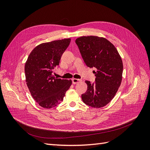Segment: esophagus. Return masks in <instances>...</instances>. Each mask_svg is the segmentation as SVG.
I'll use <instances>...</instances> for the list:
<instances>
[{
  "label": "esophagus",
  "mask_w": 150,
  "mask_h": 150,
  "mask_svg": "<svg viewBox=\"0 0 150 150\" xmlns=\"http://www.w3.org/2000/svg\"><path fill=\"white\" fill-rule=\"evenodd\" d=\"M72 84H77V83H78L81 82V80H80V79H74H74H72Z\"/></svg>",
  "instance_id": "34e87169"
}]
</instances>
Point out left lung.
<instances>
[{
    "label": "left lung",
    "instance_id": "1",
    "mask_svg": "<svg viewBox=\"0 0 150 150\" xmlns=\"http://www.w3.org/2000/svg\"><path fill=\"white\" fill-rule=\"evenodd\" d=\"M88 67H95V82L86 81L88 89L81 95L83 101L93 108L106 106L115 97L121 83L122 59L114 45L104 38L83 36L76 39Z\"/></svg>",
    "mask_w": 150,
    "mask_h": 150
}]
</instances>
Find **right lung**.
I'll return each mask as SVG.
<instances>
[{
  "label": "right lung",
  "mask_w": 150,
  "mask_h": 150,
  "mask_svg": "<svg viewBox=\"0 0 150 150\" xmlns=\"http://www.w3.org/2000/svg\"><path fill=\"white\" fill-rule=\"evenodd\" d=\"M70 42L71 39H64L40 44L31 51L25 62L27 86L34 100L42 108L59 104L72 84L71 80L57 79L53 75Z\"/></svg>",
  "instance_id": "add662e5"
}]
</instances>
